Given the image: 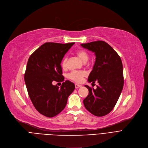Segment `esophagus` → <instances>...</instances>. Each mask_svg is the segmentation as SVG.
Masks as SVG:
<instances>
[{"label":"esophagus","mask_w":148,"mask_h":148,"mask_svg":"<svg viewBox=\"0 0 148 148\" xmlns=\"http://www.w3.org/2000/svg\"><path fill=\"white\" fill-rule=\"evenodd\" d=\"M80 87H82L81 85H80V84H75V88L76 89L79 88H80Z\"/></svg>","instance_id":"obj_1"}]
</instances>
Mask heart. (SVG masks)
Wrapping results in <instances>:
<instances>
[{
    "mask_svg": "<svg viewBox=\"0 0 148 148\" xmlns=\"http://www.w3.org/2000/svg\"><path fill=\"white\" fill-rule=\"evenodd\" d=\"M76 55L79 59L83 62H86L89 59L88 53L84 50H79L76 51ZM66 62L67 58L65 57L64 58L62 62V67L63 69L66 68ZM86 76V73L84 71H74L69 73L68 75L69 79L72 80L73 81L76 83H81L83 79Z\"/></svg>",
    "mask_w": 148,
    "mask_h": 148,
    "instance_id": "1",
    "label": "heart"
}]
</instances>
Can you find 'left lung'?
Listing matches in <instances>:
<instances>
[{
    "instance_id": "obj_1",
    "label": "left lung",
    "mask_w": 148,
    "mask_h": 148,
    "mask_svg": "<svg viewBox=\"0 0 148 148\" xmlns=\"http://www.w3.org/2000/svg\"><path fill=\"white\" fill-rule=\"evenodd\" d=\"M82 47L95 53L96 60L88 77L89 83L98 82L97 89L89 90L83 100L85 108L92 114L103 116L109 113L115 106L123 86V66L118 54L103 41L82 44Z\"/></svg>"
}]
</instances>
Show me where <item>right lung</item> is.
<instances>
[{"instance_id": "1", "label": "right lung", "mask_w": 148, "mask_h": 148, "mask_svg": "<svg viewBox=\"0 0 148 148\" xmlns=\"http://www.w3.org/2000/svg\"><path fill=\"white\" fill-rule=\"evenodd\" d=\"M74 42H46L30 56L25 74V81L30 99L36 110L48 118L56 116L64 109L68 97L75 89L69 80L59 88L53 82H63L60 65L64 56Z\"/></svg>"}]
</instances>
